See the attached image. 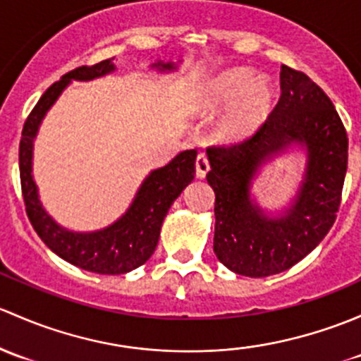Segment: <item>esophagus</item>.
<instances>
[{
    "instance_id": "obj_1",
    "label": "esophagus",
    "mask_w": 361,
    "mask_h": 361,
    "mask_svg": "<svg viewBox=\"0 0 361 361\" xmlns=\"http://www.w3.org/2000/svg\"><path fill=\"white\" fill-rule=\"evenodd\" d=\"M208 170H210V161H208L205 153H200L196 156V176H198L200 179H203V177L207 176Z\"/></svg>"
}]
</instances>
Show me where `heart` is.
<instances>
[{
	"instance_id": "1",
	"label": "heart",
	"mask_w": 361,
	"mask_h": 361,
	"mask_svg": "<svg viewBox=\"0 0 361 361\" xmlns=\"http://www.w3.org/2000/svg\"><path fill=\"white\" fill-rule=\"evenodd\" d=\"M221 123V135H248L262 123L273 106V87L257 71L236 68L212 80L200 99V107L207 113L231 106Z\"/></svg>"
}]
</instances>
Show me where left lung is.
Returning <instances> with one entry per match:
<instances>
[{
  "mask_svg": "<svg viewBox=\"0 0 361 361\" xmlns=\"http://www.w3.org/2000/svg\"><path fill=\"white\" fill-rule=\"evenodd\" d=\"M281 95L266 120L240 142L208 146V184L215 192L214 252L241 276L287 271L334 226L348 170V133L325 92L302 71L281 66ZM292 142L308 146V170L296 203L280 219L251 205V177Z\"/></svg>",
  "mask_w": 361,
  "mask_h": 361,
  "instance_id": "1",
  "label": "left lung"
}]
</instances>
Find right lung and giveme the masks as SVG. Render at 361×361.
Instances as JSON below:
<instances>
[{"instance_id":"obj_1","label":"right lung","mask_w":361,"mask_h":361,"mask_svg":"<svg viewBox=\"0 0 361 361\" xmlns=\"http://www.w3.org/2000/svg\"><path fill=\"white\" fill-rule=\"evenodd\" d=\"M156 66L159 69H172V64L159 62ZM113 69V59H107L99 64L81 66L69 71L61 80L55 81L29 113L18 146L22 198H24L25 214L35 231L59 257L81 269L99 274L128 273L142 266L153 255L166 212L173 200L180 195L182 189L195 179L196 172V149L182 151L169 165L151 172V176L140 185L132 207L120 221L97 233L80 235V233L66 231L44 214L31 176L32 139L38 132L39 121L64 90L69 80H92V78L104 76Z\"/></svg>"}]
</instances>
